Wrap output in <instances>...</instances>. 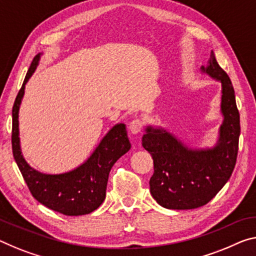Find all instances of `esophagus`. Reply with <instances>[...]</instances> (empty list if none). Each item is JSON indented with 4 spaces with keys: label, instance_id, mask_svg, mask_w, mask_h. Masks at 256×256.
Segmentation results:
<instances>
[{
    "label": "esophagus",
    "instance_id": "1",
    "mask_svg": "<svg viewBox=\"0 0 256 256\" xmlns=\"http://www.w3.org/2000/svg\"><path fill=\"white\" fill-rule=\"evenodd\" d=\"M143 128V121L140 119H134L129 124V132L132 134H138Z\"/></svg>",
    "mask_w": 256,
    "mask_h": 256
}]
</instances>
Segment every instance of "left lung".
<instances>
[{
  "mask_svg": "<svg viewBox=\"0 0 256 256\" xmlns=\"http://www.w3.org/2000/svg\"><path fill=\"white\" fill-rule=\"evenodd\" d=\"M200 70L222 84L223 122L215 146L191 148L164 128L153 126L145 128L142 138L154 166L150 192L168 210H194L210 202L230 178L237 160L240 120L232 84L213 51L206 68Z\"/></svg>",
  "mask_w": 256,
  "mask_h": 256,
  "instance_id": "1",
  "label": "left lung"
}]
</instances>
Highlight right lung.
<instances>
[{
    "mask_svg": "<svg viewBox=\"0 0 256 256\" xmlns=\"http://www.w3.org/2000/svg\"><path fill=\"white\" fill-rule=\"evenodd\" d=\"M42 54L34 57L12 108V152L19 170L30 194L42 205L68 216L89 214L103 204L108 174L116 160L130 150L124 124L110 129L92 156L73 170L62 174H44L30 166L24 159L19 138V108L25 86L36 70Z\"/></svg>",
    "mask_w": 256,
    "mask_h": 256,
    "instance_id": "obj_1",
    "label": "right lung"
}]
</instances>
